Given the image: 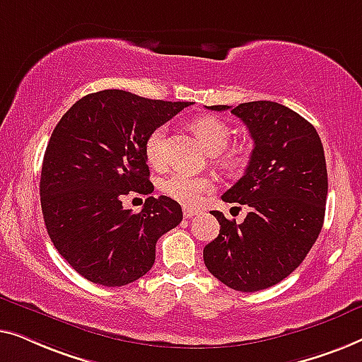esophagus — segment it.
Masks as SVG:
<instances>
[{"label": "esophagus", "instance_id": "esophagus-1", "mask_svg": "<svg viewBox=\"0 0 362 362\" xmlns=\"http://www.w3.org/2000/svg\"><path fill=\"white\" fill-rule=\"evenodd\" d=\"M198 210H195V208H188V206H183V216L185 218H193L195 215H198Z\"/></svg>", "mask_w": 362, "mask_h": 362}]
</instances>
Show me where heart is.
Segmentation results:
<instances>
[{
	"label": "heart",
	"instance_id": "1",
	"mask_svg": "<svg viewBox=\"0 0 362 362\" xmlns=\"http://www.w3.org/2000/svg\"><path fill=\"white\" fill-rule=\"evenodd\" d=\"M192 129L195 131L198 139L205 146L210 154H218L228 146L231 139V131L226 123L215 116H202L192 123ZM164 144H165V126H157L147 136L144 144L146 159L151 165H164ZM162 192L172 200L182 203V205L197 206L205 200L208 193L215 190V182L210 177L192 175L187 172H174V174L164 179L160 183Z\"/></svg>",
	"mask_w": 362,
	"mask_h": 362
}]
</instances>
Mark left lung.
I'll return each mask as SVG.
<instances>
[{
    "instance_id": "left-lung-1",
    "label": "left lung",
    "mask_w": 362,
    "mask_h": 362,
    "mask_svg": "<svg viewBox=\"0 0 362 362\" xmlns=\"http://www.w3.org/2000/svg\"><path fill=\"white\" fill-rule=\"evenodd\" d=\"M231 110L254 141L241 179L221 198L249 206L241 225L211 211L220 234L203 249L218 281L239 292H257L297 269L322 231L328 193L323 144L317 129L276 101H249Z\"/></svg>"
}]
</instances>
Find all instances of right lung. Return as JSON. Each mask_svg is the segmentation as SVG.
I'll list each match as a JSON object with an SVG mask.
<instances>
[{
	"instance_id": "right-lung-1",
	"label": "right lung",
	"mask_w": 362,
	"mask_h": 362,
	"mask_svg": "<svg viewBox=\"0 0 362 362\" xmlns=\"http://www.w3.org/2000/svg\"><path fill=\"white\" fill-rule=\"evenodd\" d=\"M188 105L103 90L80 98L55 126L40 206L55 249L86 281H137L154 266L157 239L180 225L182 206L169 197H147L139 213L124 210L123 198L154 192L146 139Z\"/></svg>"
}]
</instances>
